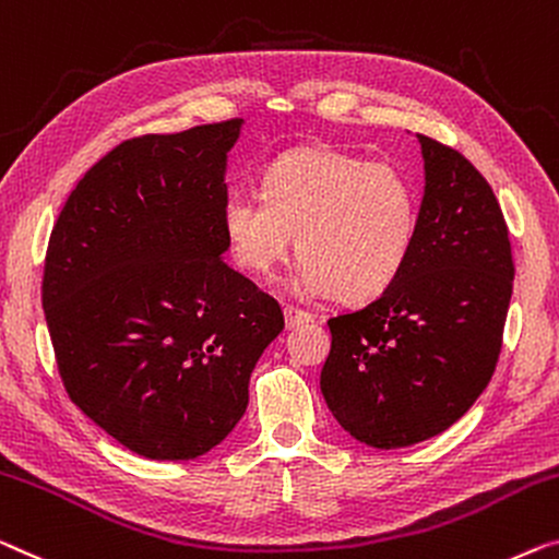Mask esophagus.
Instances as JSON below:
<instances>
[{
    "mask_svg": "<svg viewBox=\"0 0 559 559\" xmlns=\"http://www.w3.org/2000/svg\"><path fill=\"white\" fill-rule=\"evenodd\" d=\"M283 316H286V329L304 326V323L311 321V313L301 311V308H296V306H286V308H283Z\"/></svg>",
    "mask_w": 559,
    "mask_h": 559,
    "instance_id": "esophagus-1",
    "label": "esophagus"
}]
</instances>
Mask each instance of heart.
<instances>
[{
	"instance_id": "1",
	"label": "heart",
	"mask_w": 559,
	"mask_h": 559,
	"mask_svg": "<svg viewBox=\"0 0 559 559\" xmlns=\"http://www.w3.org/2000/svg\"><path fill=\"white\" fill-rule=\"evenodd\" d=\"M221 223L243 271L269 276L286 261L296 236L304 261L296 286L359 306L384 294L409 263L419 198L394 165L313 145L271 163L261 195L230 193Z\"/></svg>"
}]
</instances>
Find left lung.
<instances>
[{
  "label": "left lung",
  "mask_w": 559,
  "mask_h": 559,
  "mask_svg": "<svg viewBox=\"0 0 559 559\" xmlns=\"http://www.w3.org/2000/svg\"><path fill=\"white\" fill-rule=\"evenodd\" d=\"M419 230L402 276L377 301L329 319L321 394L377 449L437 437L469 412L502 352L514 263L489 182L454 147L416 135Z\"/></svg>",
  "instance_id": "obj_1"
}]
</instances>
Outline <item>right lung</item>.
Returning <instances> with one entry per match:
<instances>
[{"instance_id":"add662e5","label":"right lung","mask_w":559,"mask_h":559,"mask_svg":"<svg viewBox=\"0 0 559 559\" xmlns=\"http://www.w3.org/2000/svg\"><path fill=\"white\" fill-rule=\"evenodd\" d=\"M240 124L124 140L85 173L49 236L41 306L62 384L147 460L218 447L283 331L276 298L223 261Z\"/></svg>"}]
</instances>
